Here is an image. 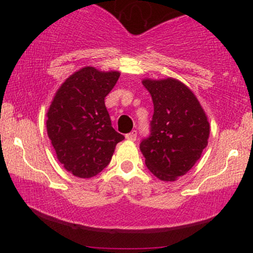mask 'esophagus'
Returning <instances> with one entry per match:
<instances>
[{
	"mask_svg": "<svg viewBox=\"0 0 253 253\" xmlns=\"http://www.w3.org/2000/svg\"><path fill=\"white\" fill-rule=\"evenodd\" d=\"M136 130H132V132L128 133V134H126V139H128V140H135L136 139Z\"/></svg>",
	"mask_w": 253,
	"mask_h": 253,
	"instance_id": "obj_1",
	"label": "esophagus"
}]
</instances>
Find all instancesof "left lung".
I'll return each instance as SVG.
<instances>
[{
	"label": "left lung",
	"mask_w": 253,
	"mask_h": 253,
	"mask_svg": "<svg viewBox=\"0 0 253 253\" xmlns=\"http://www.w3.org/2000/svg\"><path fill=\"white\" fill-rule=\"evenodd\" d=\"M153 101L150 135L141 140L145 164L161 181H176L199 161L210 123L194 92L175 78L144 80Z\"/></svg>",
	"instance_id": "1"
}]
</instances>
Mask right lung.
<instances>
[{
    "label": "right lung",
    "instance_id": "add662e5",
    "mask_svg": "<svg viewBox=\"0 0 253 253\" xmlns=\"http://www.w3.org/2000/svg\"><path fill=\"white\" fill-rule=\"evenodd\" d=\"M120 72L85 66L66 78L47 112V135L58 161L69 172L90 178L109 164L125 136L112 127L104 97Z\"/></svg>",
    "mask_w": 253,
    "mask_h": 253
}]
</instances>
